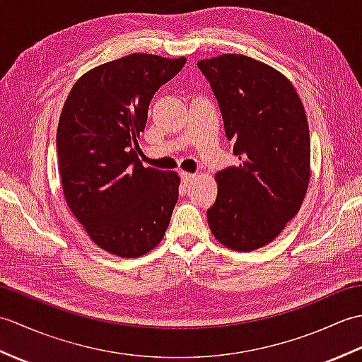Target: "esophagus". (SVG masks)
Here are the masks:
<instances>
[{"mask_svg": "<svg viewBox=\"0 0 362 362\" xmlns=\"http://www.w3.org/2000/svg\"><path fill=\"white\" fill-rule=\"evenodd\" d=\"M180 179H182L183 183H185V185H188V183H191V182H193V180L196 179V174L182 171V173H180Z\"/></svg>", "mask_w": 362, "mask_h": 362, "instance_id": "34e87169", "label": "esophagus"}]
</instances>
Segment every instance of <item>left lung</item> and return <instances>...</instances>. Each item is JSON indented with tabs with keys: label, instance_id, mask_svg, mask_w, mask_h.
I'll return each mask as SVG.
<instances>
[{
	"label": "left lung",
	"instance_id": "obj_1",
	"mask_svg": "<svg viewBox=\"0 0 362 362\" xmlns=\"http://www.w3.org/2000/svg\"><path fill=\"white\" fill-rule=\"evenodd\" d=\"M218 99L238 166L216 173L210 230L228 249L250 252L274 241L296 216L310 182V129L292 83L241 54L199 60Z\"/></svg>",
	"mask_w": 362,
	"mask_h": 362
}]
</instances>
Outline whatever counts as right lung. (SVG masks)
Returning <instances> with one entry per match:
<instances>
[{
    "label": "right lung",
    "mask_w": 362,
    "mask_h": 362,
    "mask_svg": "<svg viewBox=\"0 0 362 362\" xmlns=\"http://www.w3.org/2000/svg\"><path fill=\"white\" fill-rule=\"evenodd\" d=\"M187 59L130 54L74 83L57 127L65 201L99 247L135 258L161 241L179 199L174 171L144 168L138 136L156 91Z\"/></svg>",
    "instance_id": "1"
}]
</instances>
